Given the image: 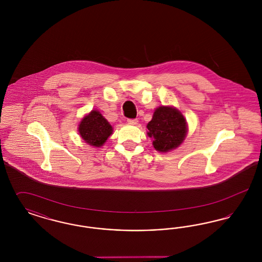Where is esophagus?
I'll return each mask as SVG.
<instances>
[{"mask_svg": "<svg viewBox=\"0 0 262 262\" xmlns=\"http://www.w3.org/2000/svg\"><path fill=\"white\" fill-rule=\"evenodd\" d=\"M127 123H128L129 125H137L138 121H137V119H128V120H127Z\"/></svg>", "mask_w": 262, "mask_h": 262, "instance_id": "1", "label": "esophagus"}]
</instances>
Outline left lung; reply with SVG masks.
<instances>
[{"instance_id":"8db88e82","label":"left lung","mask_w":262,"mask_h":262,"mask_svg":"<svg viewBox=\"0 0 262 262\" xmlns=\"http://www.w3.org/2000/svg\"><path fill=\"white\" fill-rule=\"evenodd\" d=\"M147 128V135L152 138L154 148L160 152H168L179 147L185 140L187 121L174 107L160 106L153 114Z\"/></svg>"}]
</instances>
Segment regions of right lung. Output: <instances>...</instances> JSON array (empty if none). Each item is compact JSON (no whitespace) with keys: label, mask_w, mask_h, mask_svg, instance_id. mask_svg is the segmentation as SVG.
Returning <instances> with one entry per match:
<instances>
[{"label":"right lung","mask_w":262,"mask_h":262,"mask_svg":"<svg viewBox=\"0 0 262 262\" xmlns=\"http://www.w3.org/2000/svg\"><path fill=\"white\" fill-rule=\"evenodd\" d=\"M81 138L91 146H102L113 134L112 125L97 110H92L78 125Z\"/></svg>","instance_id":"obj_1"}]
</instances>
